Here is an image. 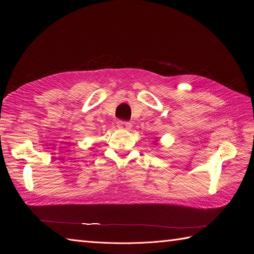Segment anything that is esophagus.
<instances>
[{"instance_id": "34e87169", "label": "esophagus", "mask_w": 254, "mask_h": 254, "mask_svg": "<svg viewBox=\"0 0 254 254\" xmlns=\"http://www.w3.org/2000/svg\"><path fill=\"white\" fill-rule=\"evenodd\" d=\"M118 127L120 129H124V130H128L131 128V123L126 122V121H119L118 122Z\"/></svg>"}]
</instances>
